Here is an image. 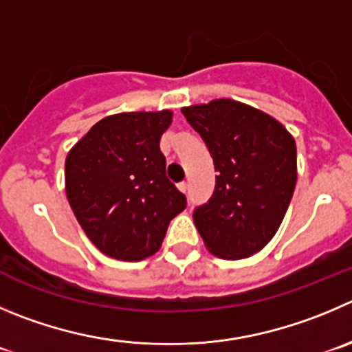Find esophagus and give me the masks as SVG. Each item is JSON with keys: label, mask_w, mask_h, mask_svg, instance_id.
I'll return each instance as SVG.
<instances>
[{"label": "esophagus", "mask_w": 352, "mask_h": 352, "mask_svg": "<svg viewBox=\"0 0 352 352\" xmlns=\"http://www.w3.org/2000/svg\"><path fill=\"white\" fill-rule=\"evenodd\" d=\"M178 190H179V192H182V193H186V192H188V183H185V182L179 183Z\"/></svg>", "instance_id": "34e87169"}]
</instances>
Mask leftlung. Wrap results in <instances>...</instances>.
Returning <instances> with one entry per match:
<instances>
[{"label":"left lung","instance_id":"left-lung-1","mask_svg":"<svg viewBox=\"0 0 352 352\" xmlns=\"http://www.w3.org/2000/svg\"><path fill=\"white\" fill-rule=\"evenodd\" d=\"M212 155L216 188L193 221L207 250L245 259L267 245L297 183V148L282 122L230 98L182 109Z\"/></svg>","mask_w":352,"mask_h":352}]
</instances>
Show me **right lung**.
I'll return each mask as SVG.
<instances>
[{
  "label": "right lung",
  "mask_w": 352,
  "mask_h": 352,
  "mask_svg": "<svg viewBox=\"0 0 352 352\" xmlns=\"http://www.w3.org/2000/svg\"><path fill=\"white\" fill-rule=\"evenodd\" d=\"M170 110L105 117L65 157V193L86 236L105 256L143 261L162 245L186 199L166 176L160 136Z\"/></svg>",
  "instance_id": "add662e5"
}]
</instances>
